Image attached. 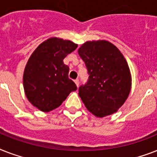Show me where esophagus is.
Returning <instances> with one entry per match:
<instances>
[{"mask_svg":"<svg viewBox=\"0 0 157 157\" xmlns=\"http://www.w3.org/2000/svg\"><path fill=\"white\" fill-rule=\"evenodd\" d=\"M74 82H75V84H76V86L78 87V86H79V80H78V79H76V80H75V81H74Z\"/></svg>","mask_w":157,"mask_h":157,"instance_id":"esophagus-1","label":"esophagus"}]
</instances>
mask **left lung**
<instances>
[{"label":"left lung","instance_id":"1","mask_svg":"<svg viewBox=\"0 0 157 157\" xmlns=\"http://www.w3.org/2000/svg\"><path fill=\"white\" fill-rule=\"evenodd\" d=\"M78 54L90 74L89 81L79 89V96L89 112L97 117L113 114L129 94L132 77L122 53L106 40H88Z\"/></svg>","mask_w":157,"mask_h":157}]
</instances>
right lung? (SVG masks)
<instances>
[{
	"label": "right lung",
	"instance_id": "right-lung-1",
	"mask_svg": "<svg viewBox=\"0 0 157 157\" xmlns=\"http://www.w3.org/2000/svg\"><path fill=\"white\" fill-rule=\"evenodd\" d=\"M77 46L71 40L50 37L40 43L28 59L23 71V89L28 101L41 112L59 107L69 94L76 90L63 59Z\"/></svg>",
	"mask_w": 157,
	"mask_h": 157
}]
</instances>
